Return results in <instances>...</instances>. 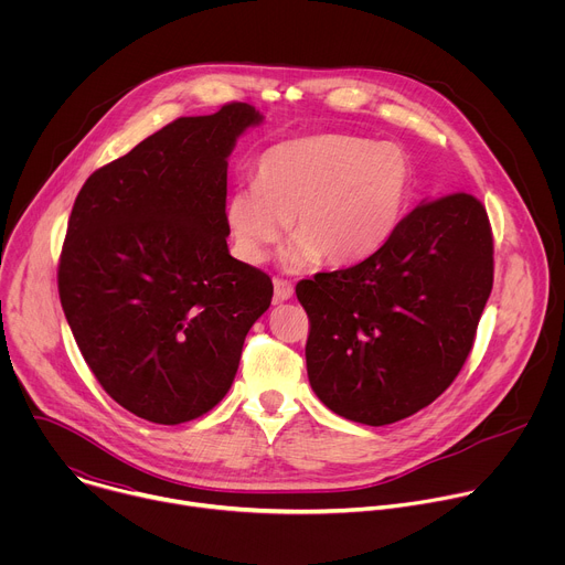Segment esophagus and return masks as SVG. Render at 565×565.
Masks as SVG:
<instances>
[{
	"label": "esophagus",
	"mask_w": 565,
	"mask_h": 565,
	"mask_svg": "<svg viewBox=\"0 0 565 565\" xmlns=\"http://www.w3.org/2000/svg\"><path fill=\"white\" fill-rule=\"evenodd\" d=\"M273 286H275V301H288L295 295L292 284L286 279H275Z\"/></svg>",
	"instance_id": "obj_1"
}]
</instances>
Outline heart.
<instances>
[{"label": "heart", "instance_id": "b5f03b06", "mask_svg": "<svg viewBox=\"0 0 565 565\" xmlns=\"http://www.w3.org/2000/svg\"><path fill=\"white\" fill-rule=\"evenodd\" d=\"M414 166L405 149L349 134H310L268 147L255 185L225 203V225L238 259L264 264L286 234L281 262L301 270L351 266L375 253L405 214Z\"/></svg>", "mask_w": 565, "mask_h": 565}]
</instances>
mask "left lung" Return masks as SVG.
Returning <instances> with one entry per match:
<instances>
[{
	"label": "left lung",
	"mask_w": 565,
	"mask_h": 565,
	"mask_svg": "<svg viewBox=\"0 0 565 565\" xmlns=\"http://www.w3.org/2000/svg\"><path fill=\"white\" fill-rule=\"evenodd\" d=\"M492 284L486 205L465 192L418 205L364 262L297 284L312 391L353 423L414 416L460 373Z\"/></svg>",
	"instance_id": "obj_1"
}]
</instances>
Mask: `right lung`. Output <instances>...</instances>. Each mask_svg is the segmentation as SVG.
<instances>
[{
  "instance_id": "1",
  "label": "right lung",
  "mask_w": 565,
  "mask_h": 565,
  "mask_svg": "<svg viewBox=\"0 0 565 565\" xmlns=\"http://www.w3.org/2000/svg\"><path fill=\"white\" fill-rule=\"evenodd\" d=\"M264 116L230 103L179 118L79 190L57 266L79 353L120 407L156 425L230 391L273 281L227 250V156Z\"/></svg>"
}]
</instances>
